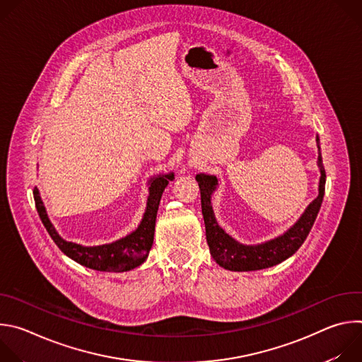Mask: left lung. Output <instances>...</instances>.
Segmentation results:
<instances>
[{"label":"left lung","instance_id":"left-lung-1","mask_svg":"<svg viewBox=\"0 0 362 362\" xmlns=\"http://www.w3.org/2000/svg\"><path fill=\"white\" fill-rule=\"evenodd\" d=\"M318 146V168L321 172L318 196L306 206V209L300 218L282 235L257 243V245H243L226 233L218 223L215 212L212 208V194L218 189L219 179L214 175H196V182L200 189V202H202V215L204 219L206 228V240H208L211 255L216 264L228 271L235 272H247V271H259L275 267L289 256H292L306 239L309 230H311L318 212L321 209V203L325 192V169L322 165L320 137L317 136Z\"/></svg>","mask_w":362,"mask_h":362}]
</instances>
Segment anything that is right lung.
Wrapping results in <instances>:
<instances>
[{
    "instance_id": "right-lung-1",
    "label": "right lung",
    "mask_w": 362,
    "mask_h": 362,
    "mask_svg": "<svg viewBox=\"0 0 362 362\" xmlns=\"http://www.w3.org/2000/svg\"><path fill=\"white\" fill-rule=\"evenodd\" d=\"M173 179V172L153 176L148 180V196L146 203V211L139 226L124 238L97 246H83L63 239L47 215L45 206L40 196V190L34 187L33 193L35 200V208L44 228L64 255L71 257L77 264L94 271L126 272L140 267L147 259L154 239V225H156L159 203L166 186Z\"/></svg>"
}]
</instances>
